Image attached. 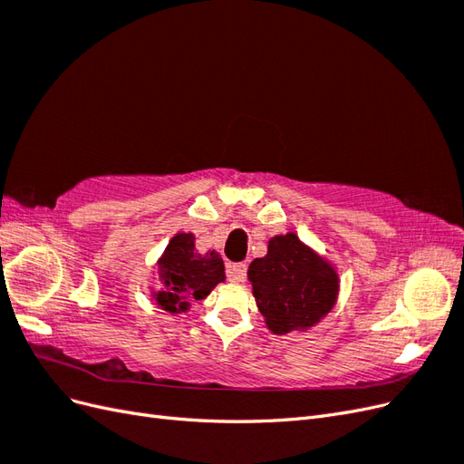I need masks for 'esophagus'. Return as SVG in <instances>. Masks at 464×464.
Wrapping results in <instances>:
<instances>
[{
  "label": "esophagus",
  "instance_id": "esophagus-1",
  "mask_svg": "<svg viewBox=\"0 0 464 464\" xmlns=\"http://www.w3.org/2000/svg\"><path fill=\"white\" fill-rule=\"evenodd\" d=\"M227 275L234 283H244L247 276V265L246 263H230L227 265Z\"/></svg>",
  "mask_w": 464,
  "mask_h": 464
}]
</instances>
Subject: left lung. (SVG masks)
I'll return each instance as SVG.
<instances>
[{"label":"left lung","mask_w":464,"mask_h":464,"mask_svg":"<svg viewBox=\"0 0 464 464\" xmlns=\"http://www.w3.org/2000/svg\"><path fill=\"white\" fill-rule=\"evenodd\" d=\"M247 278L259 312L276 334L312 327L329 314L339 290L327 261L294 234L273 237L266 256L251 261Z\"/></svg>","instance_id":"obj_1"}]
</instances>
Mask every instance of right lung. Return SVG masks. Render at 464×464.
<instances>
[{
	"mask_svg": "<svg viewBox=\"0 0 464 464\" xmlns=\"http://www.w3.org/2000/svg\"><path fill=\"white\" fill-rule=\"evenodd\" d=\"M193 240L191 234H178L159 261L157 302L170 314L186 312L191 300H203L224 280V263L218 254H195Z\"/></svg>",
	"mask_w": 464,
	"mask_h": 464,
	"instance_id": "add662e5",
	"label": "right lung"
}]
</instances>
